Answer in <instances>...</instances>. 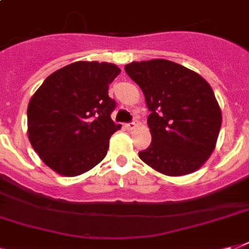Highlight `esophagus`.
<instances>
[{"label":"esophagus","instance_id":"1","mask_svg":"<svg viewBox=\"0 0 249 249\" xmlns=\"http://www.w3.org/2000/svg\"><path fill=\"white\" fill-rule=\"evenodd\" d=\"M137 126V123L136 121H132V123H128V124H125V128L128 129V130H132Z\"/></svg>","mask_w":249,"mask_h":249}]
</instances>
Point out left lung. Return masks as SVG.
I'll return each mask as SVG.
<instances>
[{"instance_id": "1", "label": "left lung", "mask_w": 249, "mask_h": 249, "mask_svg": "<svg viewBox=\"0 0 249 249\" xmlns=\"http://www.w3.org/2000/svg\"><path fill=\"white\" fill-rule=\"evenodd\" d=\"M125 72L140 86L150 109L151 144L141 160L166 176H183L208 160L220 133V106L196 72L165 59L132 62Z\"/></svg>"}]
</instances>
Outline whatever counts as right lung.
Wrapping results in <instances>:
<instances>
[{
    "label": "right lung",
    "instance_id": "add662e5",
    "mask_svg": "<svg viewBox=\"0 0 249 249\" xmlns=\"http://www.w3.org/2000/svg\"><path fill=\"white\" fill-rule=\"evenodd\" d=\"M119 73L115 64L75 62L52 73L31 98L29 142L56 173L75 177L105 159L121 128L111 119L116 102L108 97Z\"/></svg>",
    "mask_w": 249,
    "mask_h": 249
}]
</instances>
